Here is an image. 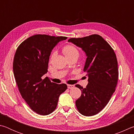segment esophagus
Wrapping results in <instances>:
<instances>
[{
	"instance_id": "esophagus-1",
	"label": "esophagus",
	"mask_w": 134,
	"mask_h": 134,
	"mask_svg": "<svg viewBox=\"0 0 134 134\" xmlns=\"http://www.w3.org/2000/svg\"><path fill=\"white\" fill-rule=\"evenodd\" d=\"M74 86L72 85H67V87L70 89H72V88H74Z\"/></svg>"
}]
</instances>
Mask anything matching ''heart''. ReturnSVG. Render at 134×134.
<instances>
[{
  "instance_id": "b5f03b06",
  "label": "heart",
  "mask_w": 134,
  "mask_h": 134,
  "mask_svg": "<svg viewBox=\"0 0 134 134\" xmlns=\"http://www.w3.org/2000/svg\"><path fill=\"white\" fill-rule=\"evenodd\" d=\"M63 53L67 59L71 57H77L79 56V51L75 46L72 45H67L63 48ZM55 55V52L51 54V58H53Z\"/></svg>"
}]
</instances>
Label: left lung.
Returning a JSON list of instances; mask_svg holds the SVG:
<instances>
[{"instance_id":"left-lung-1","label":"left lung","mask_w":134,"mask_h":134,"mask_svg":"<svg viewBox=\"0 0 134 134\" xmlns=\"http://www.w3.org/2000/svg\"><path fill=\"white\" fill-rule=\"evenodd\" d=\"M68 41L82 48L87 56L83 71L87 73L89 83L85 88L76 85L81 91L76 105L81 114L93 116L105 107L115 91L119 76L116 54L97 34L70 38Z\"/></svg>"}]
</instances>
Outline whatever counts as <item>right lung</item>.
I'll list each match as a JSON object with an SVG mask.
<instances>
[{"mask_svg":"<svg viewBox=\"0 0 134 134\" xmlns=\"http://www.w3.org/2000/svg\"><path fill=\"white\" fill-rule=\"evenodd\" d=\"M66 37L37 34L19 45L13 63L18 89L32 110L41 115L50 114L55 109L60 95L65 91V84L51 82L42 77L48 71L52 49Z\"/></svg>","mask_w":134,"mask_h":134,"instance_id":"obj_1","label":"right lung"}]
</instances>
